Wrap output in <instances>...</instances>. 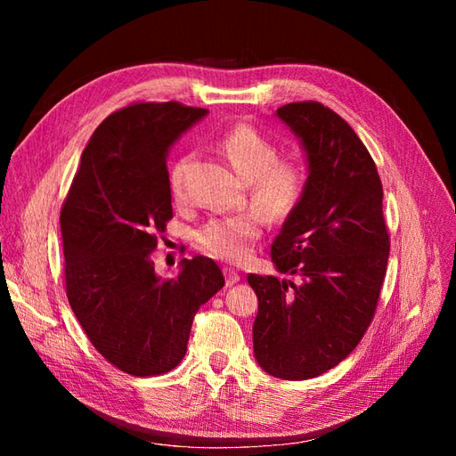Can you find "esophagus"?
Segmentation results:
<instances>
[{"mask_svg":"<svg viewBox=\"0 0 456 456\" xmlns=\"http://www.w3.org/2000/svg\"><path fill=\"white\" fill-rule=\"evenodd\" d=\"M224 278H226V287H232L240 281V273L233 268H224Z\"/></svg>","mask_w":456,"mask_h":456,"instance_id":"34e87169","label":"esophagus"}]
</instances>
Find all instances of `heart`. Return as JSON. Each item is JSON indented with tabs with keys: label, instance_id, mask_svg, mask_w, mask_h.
<instances>
[{
	"label": "heart",
	"instance_id": "1",
	"mask_svg": "<svg viewBox=\"0 0 456 456\" xmlns=\"http://www.w3.org/2000/svg\"><path fill=\"white\" fill-rule=\"evenodd\" d=\"M240 181L249 184V198L256 209L270 218H285L300 203L306 190V171L297 159L278 158L275 144L251 126L230 129L218 141ZM191 158L183 156L171 171L175 200L186 196L184 176ZM262 233V218L256 213L216 216L198 230L196 240L205 253L228 262H243L251 255Z\"/></svg>",
	"mask_w": 456,
	"mask_h": 456
}]
</instances>
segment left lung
I'll list each match as a JSON object with an SVG mask.
<instances>
[{"mask_svg": "<svg viewBox=\"0 0 456 456\" xmlns=\"http://www.w3.org/2000/svg\"><path fill=\"white\" fill-rule=\"evenodd\" d=\"M308 163L306 190L272 243L275 270L251 273L258 297L253 350L268 375L306 380L338 365L375 315L390 255L382 183L360 136L320 102L275 112Z\"/></svg>", "mask_w": 456, "mask_h": 456, "instance_id": "left-lung-1", "label": "left lung"}]
</instances>
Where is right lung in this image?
I'll list each match as a JSON object with an SVG mask.
<instances>
[{
    "label": "right lung",
    "mask_w": 456,
    "mask_h": 456,
    "mask_svg": "<svg viewBox=\"0 0 456 456\" xmlns=\"http://www.w3.org/2000/svg\"><path fill=\"white\" fill-rule=\"evenodd\" d=\"M207 110L139 102L110 114L81 154L61 211L66 297L106 360L134 377L183 362L194 315L224 287L207 256L161 280L151 251L173 216L167 156Z\"/></svg>",
    "instance_id": "right-lung-1"
}]
</instances>
